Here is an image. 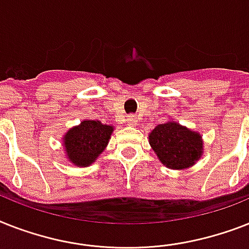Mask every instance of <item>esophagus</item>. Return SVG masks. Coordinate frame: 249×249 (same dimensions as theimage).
Listing matches in <instances>:
<instances>
[{"instance_id": "1", "label": "esophagus", "mask_w": 249, "mask_h": 249, "mask_svg": "<svg viewBox=\"0 0 249 249\" xmlns=\"http://www.w3.org/2000/svg\"><path fill=\"white\" fill-rule=\"evenodd\" d=\"M126 121H128V125H130V126H135L137 125V118H135L134 115H129L128 119H126Z\"/></svg>"}]
</instances>
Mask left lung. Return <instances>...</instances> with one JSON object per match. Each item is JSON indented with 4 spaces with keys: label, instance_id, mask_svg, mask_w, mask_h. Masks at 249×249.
<instances>
[{
    "label": "left lung",
    "instance_id": "obj_1",
    "mask_svg": "<svg viewBox=\"0 0 249 249\" xmlns=\"http://www.w3.org/2000/svg\"><path fill=\"white\" fill-rule=\"evenodd\" d=\"M148 137L159 160L169 169L183 170L193 166L203 153L201 134L179 123L167 121L157 125Z\"/></svg>",
    "mask_w": 249,
    "mask_h": 249
}]
</instances>
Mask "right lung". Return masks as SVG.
<instances>
[{
  "label": "right lung",
  "instance_id": "1",
  "mask_svg": "<svg viewBox=\"0 0 249 249\" xmlns=\"http://www.w3.org/2000/svg\"><path fill=\"white\" fill-rule=\"evenodd\" d=\"M112 131L114 126L98 120H83L62 138L68 160L76 166H89L105 151Z\"/></svg>",
  "mask_w": 249,
  "mask_h": 249
}]
</instances>
